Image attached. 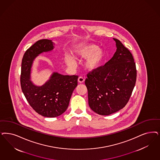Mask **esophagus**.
<instances>
[{
  "label": "esophagus",
  "instance_id": "1",
  "mask_svg": "<svg viewBox=\"0 0 160 160\" xmlns=\"http://www.w3.org/2000/svg\"><path fill=\"white\" fill-rule=\"evenodd\" d=\"M78 82L80 83H83L84 82V78L82 77H79L78 78Z\"/></svg>",
  "mask_w": 160,
  "mask_h": 160
}]
</instances>
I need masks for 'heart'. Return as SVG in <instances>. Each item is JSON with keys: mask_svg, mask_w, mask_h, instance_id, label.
I'll return each instance as SVG.
<instances>
[{"mask_svg": "<svg viewBox=\"0 0 160 160\" xmlns=\"http://www.w3.org/2000/svg\"><path fill=\"white\" fill-rule=\"evenodd\" d=\"M74 55L80 58H86L84 67L88 71H94L101 66L105 58L104 50L93 44H82L74 50ZM66 63L69 66H75L76 61L72 55H66Z\"/></svg>", "mask_w": 160, "mask_h": 160, "instance_id": "1", "label": "heart"}]
</instances>
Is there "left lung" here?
I'll use <instances>...</instances> for the list:
<instances>
[{"label": "left lung", "mask_w": 160, "mask_h": 160, "mask_svg": "<svg viewBox=\"0 0 160 160\" xmlns=\"http://www.w3.org/2000/svg\"><path fill=\"white\" fill-rule=\"evenodd\" d=\"M116 51L103 67L90 72L85 84L88 105L100 115H109L127 105L137 78L136 66L131 52L118 39Z\"/></svg>", "instance_id": "left-lung-1"}]
</instances>
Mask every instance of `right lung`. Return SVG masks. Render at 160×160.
Returning <instances> with one entry per match:
<instances>
[{"mask_svg":"<svg viewBox=\"0 0 160 160\" xmlns=\"http://www.w3.org/2000/svg\"><path fill=\"white\" fill-rule=\"evenodd\" d=\"M54 45L52 40H39L27 50L21 64L22 92L33 109L47 118L60 116L67 110L72 92L77 86V76H64L57 72H53L42 86L35 85L31 80L33 61L40 54L52 51Z\"/></svg>","mask_w":160,"mask_h":160,"instance_id":"add662e5","label":"right lung"}]
</instances>
